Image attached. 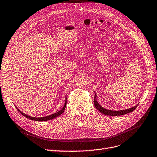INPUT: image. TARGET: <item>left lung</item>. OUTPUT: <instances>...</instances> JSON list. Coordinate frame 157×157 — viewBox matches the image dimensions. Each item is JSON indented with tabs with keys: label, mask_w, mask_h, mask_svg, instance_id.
Returning <instances> with one entry per match:
<instances>
[{
	"label": "left lung",
	"mask_w": 157,
	"mask_h": 157,
	"mask_svg": "<svg viewBox=\"0 0 157 157\" xmlns=\"http://www.w3.org/2000/svg\"><path fill=\"white\" fill-rule=\"evenodd\" d=\"M94 104L95 107L98 110L101 112L102 113H103L106 115H110V116H116V115H124L128 113H130L133 112L135 109L137 107L138 105H136L132 108H130L129 109H126V110H118V111H114V110H108V109H106L103 107H102L98 102L97 99H96V94H95L94 95Z\"/></svg>",
	"instance_id": "obj_1"
}]
</instances>
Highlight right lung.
Listing matches in <instances>:
<instances>
[{"label":"right lung","instance_id":"obj_1","mask_svg":"<svg viewBox=\"0 0 157 157\" xmlns=\"http://www.w3.org/2000/svg\"><path fill=\"white\" fill-rule=\"evenodd\" d=\"M67 98L65 97V105L63 107V108L62 109V110H60L59 111H58V112H56L54 113L52 115H48V116H45V117H31V116H29V115H28L25 114L24 113L22 112L21 111H20V110H18V108H17V109L18 110V111L21 113L22 115H24V117H25L26 118H28L30 120H33V121H49V120H52L54 118H56L58 117V116H59V115L62 114L65 109V107H66V105H67ZM17 107V106H16Z\"/></svg>","mask_w":157,"mask_h":157}]
</instances>
